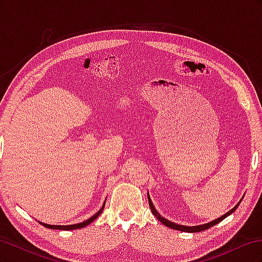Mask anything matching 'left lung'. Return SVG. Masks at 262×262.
Here are the masks:
<instances>
[{
  "label": "left lung",
  "instance_id": "left-lung-1",
  "mask_svg": "<svg viewBox=\"0 0 262 262\" xmlns=\"http://www.w3.org/2000/svg\"><path fill=\"white\" fill-rule=\"evenodd\" d=\"M147 199H148V204H149V208H150V211H152V213L154 214V216L161 222L162 224H164L165 226H168V227H170V228H172V229H177V231H181V232H188V233H198V232H202V231H205V229H208V228H210L211 226H214L215 224H217V223H220L221 221H223L225 217H227L228 215H231V214L237 209V207H238L239 205V203L242 202V200L237 203L235 207L231 210V211H228L227 213H225L224 215H222L221 217H219V219H216V220H214V221H212V222H210V223H207V224H202V225H196V226H185V225H179V224H176V223H173V222H170V221H168L167 219H165V217H163L160 213H158L157 211H156V209L154 208V205H153V202L150 201V198H149V194H147Z\"/></svg>",
  "mask_w": 262,
  "mask_h": 262
}]
</instances>
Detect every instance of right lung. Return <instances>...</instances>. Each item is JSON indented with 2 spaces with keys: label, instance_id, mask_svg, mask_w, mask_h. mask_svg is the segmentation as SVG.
Segmentation results:
<instances>
[{
  "label": "right lung",
  "instance_id": "1",
  "mask_svg": "<svg viewBox=\"0 0 262 262\" xmlns=\"http://www.w3.org/2000/svg\"><path fill=\"white\" fill-rule=\"evenodd\" d=\"M105 203H106V201L104 202V204H102V207H101V209L95 214V215H93L92 217H90L89 220H86V221H84V222H82V223H77V224H73V225H49V224H46V223H42V222H39V223H40L41 225H43L45 227H47V228H51V229H61V231H72V229H78V228H82V227H85V226H87L89 224H91L92 222H94V220H96L99 215H100V213L102 212V210H104V208H105Z\"/></svg>",
  "mask_w": 262,
  "mask_h": 262
}]
</instances>
